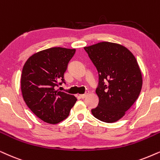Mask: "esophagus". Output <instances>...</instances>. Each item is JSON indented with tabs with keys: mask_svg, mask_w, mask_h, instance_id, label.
<instances>
[{
	"mask_svg": "<svg viewBox=\"0 0 160 160\" xmlns=\"http://www.w3.org/2000/svg\"><path fill=\"white\" fill-rule=\"evenodd\" d=\"M88 92H86V94H80V95H79V96H80V98H82V99H83V98H86V97L87 95H88Z\"/></svg>",
	"mask_w": 160,
	"mask_h": 160,
	"instance_id": "obj_1",
	"label": "esophagus"
}]
</instances>
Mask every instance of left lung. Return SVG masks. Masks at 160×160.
I'll return each mask as SVG.
<instances>
[{"instance_id":"obj_1","label":"left lung","mask_w":160,"mask_h":160,"mask_svg":"<svg viewBox=\"0 0 160 160\" xmlns=\"http://www.w3.org/2000/svg\"><path fill=\"white\" fill-rule=\"evenodd\" d=\"M84 48L99 74V103L92 109L93 116L105 122H117L134 103L142 88L137 60L118 43L100 42Z\"/></svg>"}]
</instances>
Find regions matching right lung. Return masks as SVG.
I'll return each mask as SVG.
<instances>
[{"label": "right lung", "mask_w": 160, "mask_h": 160, "mask_svg": "<svg viewBox=\"0 0 160 160\" xmlns=\"http://www.w3.org/2000/svg\"><path fill=\"white\" fill-rule=\"evenodd\" d=\"M75 48L53 47L36 52L23 65L21 85L23 100L40 120L57 124L65 120L77 98L56 90L63 82V75Z\"/></svg>", "instance_id": "obj_1"}]
</instances>
